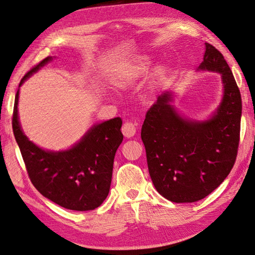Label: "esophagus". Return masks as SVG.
Returning <instances> with one entry per match:
<instances>
[{"label":"esophagus","instance_id":"34e87169","mask_svg":"<svg viewBox=\"0 0 255 255\" xmlns=\"http://www.w3.org/2000/svg\"><path fill=\"white\" fill-rule=\"evenodd\" d=\"M121 131L126 137H132L134 136L135 132H136V126H135V124L131 121H127L122 126Z\"/></svg>","mask_w":255,"mask_h":255}]
</instances>
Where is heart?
Returning <instances> with one entry per match:
<instances>
[{"instance_id":"1","label":"heart","mask_w":255,"mask_h":255,"mask_svg":"<svg viewBox=\"0 0 255 255\" xmlns=\"http://www.w3.org/2000/svg\"><path fill=\"white\" fill-rule=\"evenodd\" d=\"M148 64H149V62L147 61V59H144V60L142 61V63H140V64L136 67V69L131 71V72L123 73V74L120 76V78H119V80L117 81V83H118V84H126V83H128L129 80H131L132 77L136 76V75L138 74V73H142V72H144L145 70H147V67H148Z\"/></svg>"}]
</instances>
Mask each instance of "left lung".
<instances>
[{"label":"left lung","instance_id":"obj_1","mask_svg":"<svg viewBox=\"0 0 255 255\" xmlns=\"http://www.w3.org/2000/svg\"><path fill=\"white\" fill-rule=\"evenodd\" d=\"M200 70L218 72L222 104L211 120L180 118L165 93L146 112L142 140L148 171L158 193L174 203H193L217 189L233 169L240 140L241 94L224 55L205 43Z\"/></svg>","mask_w":255,"mask_h":255}]
</instances>
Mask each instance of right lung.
Masks as SVG:
<instances>
[{
  "mask_svg": "<svg viewBox=\"0 0 255 255\" xmlns=\"http://www.w3.org/2000/svg\"><path fill=\"white\" fill-rule=\"evenodd\" d=\"M50 60L48 56L33 66L21 78L19 86ZM18 94L17 90L12 127L33 186L44 197L72 211H92L100 206L108 196L113 160L123 140L122 119L97 124L69 150L46 151L31 143L21 131L17 117Z\"/></svg>",
  "mask_w": 255,
  "mask_h": 255,
  "instance_id": "obj_1",
  "label": "right lung"
}]
</instances>
